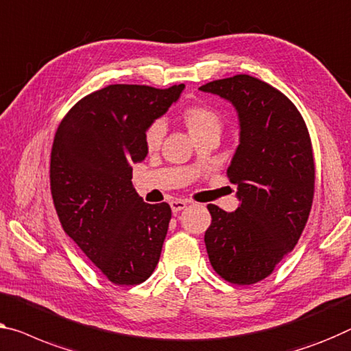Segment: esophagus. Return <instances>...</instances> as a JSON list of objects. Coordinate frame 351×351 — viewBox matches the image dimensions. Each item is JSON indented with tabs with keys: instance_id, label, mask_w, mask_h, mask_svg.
Here are the masks:
<instances>
[{
	"instance_id": "obj_1",
	"label": "esophagus",
	"mask_w": 351,
	"mask_h": 351,
	"mask_svg": "<svg viewBox=\"0 0 351 351\" xmlns=\"http://www.w3.org/2000/svg\"><path fill=\"white\" fill-rule=\"evenodd\" d=\"M187 206V202L186 200H171L170 202V208L171 211L173 213H178V211H182Z\"/></svg>"
}]
</instances>
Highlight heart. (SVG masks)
Returning a JSON list of instances; mask_svg holds the SVG:
<instances>
[{"mask_svg": "<svg viewBox=\"0 0 351 351\" xmlns=\"http://www.w3.org/2000/svg\"><path fill=\"white\" fill-rule=\"evenodd\" d=\"M181 119L187 128V130H189L191 137L193 140L206 134H216V135L221 134L222 119L213 108L209 107H205V106L187 107L184 112L181 113ZM164 135H165V124L162 121H154L145 132L146 148L149 151L158 149L162 143Z\"/></svg>", "mask_w": 351, "mask_h": 351, "instance_id": "1", "label": "heart"}]
</instances>
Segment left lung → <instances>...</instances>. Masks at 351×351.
<instances>
[{
	"label": "left lung",
	"mask_w": 351,
	"mask_h": 351,
	"mask_svg": "<svg viewBox=\"0 0 351 351\" xmlns=\"http://www.w3.org/2000/svg\"><path fill=\"white\" fill-rule=\"evenodd\" d=\"M200 91L226 99L239 119V145L227 170L238 209L208 205V257L232 284L268 277L295 247L309 219L315 165L306 123L291 101L250 75L209 82Z\"/></svg>",
	"instance_id": "left-lung-1"
}]
</instances>
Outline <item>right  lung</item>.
Wrapping results in <instances>:
<instances>
[{"mask_svg":"<svg viewBox=\"0 0 351 351\" xmlns=\"http://www.w3.org/2000/svg\"><path fill=\"white\" fill-rule=\"evenodd\" d=\"M182 90L108 85L78 101L55 134L50 187L61 226L117 285L142 284L159 263L171 209L143 202L132 164L148 154L146 129Z\"/></svg>","mask_w":351,"mask_h":351,"instance_id":"1","label":"right lung"}]
</instances>
